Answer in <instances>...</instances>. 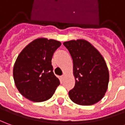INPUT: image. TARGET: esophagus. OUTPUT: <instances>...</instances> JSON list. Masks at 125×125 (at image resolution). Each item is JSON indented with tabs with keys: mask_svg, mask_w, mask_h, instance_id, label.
I'll use <instances>...</instances> for the list:
<instances>
[{
	"mask_svg": "<svg viewBox=\"0 0 125 125\" xmlns=\"http://www.w3.org/2000/svg\"><path fill=\"white\" fill-rule=\"evenodd\" d=\"M61 77V79H63V78L64 77V75H62Z\"/></svg>",
	"mask_w": 125,
	"mask_h": 125,
	"instance_id": "obj_1",
	"label": "esophagus"
}]
</instances>
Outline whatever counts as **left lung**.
Masks as SVG:
<instances>
[{"label":"left lung","instance_id":"1","mask_svg":"<svg viewBox=\"0 0 125 125\" xmlns=\"http://www.w3.org/2000/svg\"><path fill=\"white\" fill-rule=\"evenodd\" d=\"M63 45L73 62L75 84L69 92L71 100L81 105L97 104L104 97L109 82V71L104 57L84 39L66 41Z\"/></svg>","mask_w":125,"mask_h":125}]
</instances>
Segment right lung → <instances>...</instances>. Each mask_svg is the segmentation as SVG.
<instances>
[{
	"label": "right lung",
	"instance_id": "add662e5",
	"mask_svg": "<svg viewBox=\"0 0 125 125\" xmlns=\"http://www.w3.org/2000/svg\"><path fill=\"white\" fill-rule=\"evenodd\" d=\"M60 41L39 38L27 45L18 55L13 75L21 95L34 102L48 100L60 81L53 72L52 58Z\"/></svg>",
	"mask_w": 125,
	"mask_h": 125
}]
</instances>
